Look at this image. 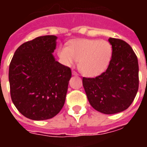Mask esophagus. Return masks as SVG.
<instances>
[{
  "label": "esophagus",
  "instance_id": "1",
  "mask_svg": "<svg viewBox=\"0 0 147 147\" xmlns=\"http://www.w3.org/2000/svg\"><path fill=\"white\" fill-rule=\"evenodd\" d=\"M72 75L73 76H78V73L76 71H72Z\"/></svg>",
  "mask_w": 147,
  "mask_h": 147
}]
</instances>
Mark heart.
<instances>
[{
	"mask_svg": "<svg viewBox=\"0 0 147 147\" xmlns=\"http://www.w3.org/2000/svg\"><path fill=\"white\" fill-rule=\"evenodd\" d=\"M111 44L107 40H82L69 47H60L58 55L64 65L72 66L79 61V69L84 75L94 77L107 69L112 57Z\"/></svg>",
	"mask_w": 147,
	"mask_h": 147,
	"instance_id": "b5f03b06",
	"label": "heart"
}]
</instances>
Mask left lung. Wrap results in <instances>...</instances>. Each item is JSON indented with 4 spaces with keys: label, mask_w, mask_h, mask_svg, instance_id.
Returning <instances> with one entry per match:
<instances>
[{
    "label": "left lung",
    "mask_w": 147,
    "mask_h": 147,
    "mask_svg": "<svg viewBox=\"0 0 147 147\" xmlns=\"http://www.w3.org/2000/svg\"><path fill=\"white\" fill-rule=\"evenodd\" d=\"M113 53L106 71L95 78H82L88 100L92 107L105 114L127 109L139 88V65L135 53L128 43L109 38Z\"/></svg>",
    "instance_id": "left-lung-1"
}]
</instances>
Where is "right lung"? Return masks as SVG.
I'll use <instances>...</instances> for the list:
<instances>
[{"label": "right lung", "instance_id": "add662e5", "mask_svg": "<svg viewBox=\"0 0 147 147\" xmlns=\"http://www.w3.org/2000/svg\"><path fill=\"white\" fill-rule=\"evenodd\" d=\"M57 37L39 36L15 51L9 66L10 97L24 116L34 121L55 117L63 107L71 69L53 55Z\"/></svg>", "mask_w": 147, "mask_h": 147}]
</instances>
